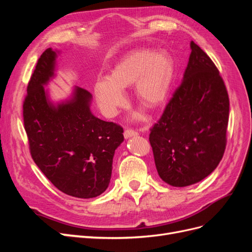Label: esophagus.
Here are the masks:
<instances>
[{
  "label": "esophagus",
  "mask_w": 252,
  "mask_h": 252,
  "mask_svg": "<svg viewBox=\"0 0 252 252\" xmlns=\"http://www.w3.org/2000/svg\"><path fill=\"white\" fill-rule=\"evenodd\" d=\"M136 134H138V132H136L135 130H132V129H126V130L124 131L125 139H128V138H130V136H133Z\"/></svg>",
  "instance_id": "esophagus-1"
}]
</instances>
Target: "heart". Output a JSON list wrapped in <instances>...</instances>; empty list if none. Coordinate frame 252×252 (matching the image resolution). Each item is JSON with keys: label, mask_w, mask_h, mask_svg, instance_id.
I'll return each mask as SVG.
<instances>
[{"label": "heart", "mask_w": 252, "mask_h": 252, "mask_svg": "<svg viewBox=\"0 0 252 252\" xmlns=\"http://www.w3.org/2000/svg\"><path fill=\"white\" fill-rule=\"evenodd\" d=\"M173 72V62L167 53L135 50L114 66L110 77L97 79L96 102L106 116H116L126 102L123 89L134 84L136 98L151 108L158 107L169 93ZM140 117V113L136 114V118Z\"/></svg>", "instance_id": "1"}]
</instances>
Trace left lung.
Listing matches in <instances>:
<instances>
[{
	"instance_id": "obj_1",
	"label": "left lung",
	"mask_w": 252,
	"mask_h": 252,
	"mask_svg": "<svg viewBox=\"0 0 252 252\" xmlns=\"http://www.w3.org/2000/svg\"><path fill=\"white\" fill-rule=\"evenodd\" d=\"M183 81L175 89L149 142L158 173L174 187L209 175L226 148L229 97L211 59L192 41Z\"/></svg>"
}]
</instances>
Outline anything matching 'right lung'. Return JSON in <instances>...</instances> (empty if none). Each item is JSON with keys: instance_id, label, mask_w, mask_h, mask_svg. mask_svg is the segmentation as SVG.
<instances>
[{"instance_id": "add662e5", "label": "right lung", "mask_w": 252, "mask_h": 252, "mask_svg": "<svg viewBox=\"0 0 252 252\" xmlns=\"http://www.w3.org/2000/svg\"><path fill=\"white\" fill-rule=\"evenodd\" d=\"M57 52L37 60L23 104V119L34 163L61 191L90 199L107 189L114 151L124 141L123 128L95 118L93 95L75 87L70 100L55 105L44 85L55 75Z\"/></svg>"}]
</instances>
